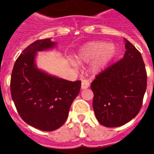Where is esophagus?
Returning <instances> with one entry per match:
<instances>
[{"mask_svg": "<svg viewBox=\"0 0 154 154\" xmlns=\"http://www.w3.org/2000/svg\"><path fill=\"white\" fill-rule=\"evenodd\" d=\"M89 81L88 80H83L81 83V88L82 89H86V88L89 87Z\"/></svg>", "mask_w": 154, "mask_h": 154, "instance_id": "obj_1", "label": "esophagus"}]
</instances>
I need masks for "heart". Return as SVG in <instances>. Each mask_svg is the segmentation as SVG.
<instances>
[{"label": "heart", "instance_id": "b5f03b06", "mask_svg": "<svg viewBox=\"0 0 154 154\" xmlns=\"http://www.w3.org/2000/svg\"><path fill=\"white\" fill-rule=\"evenodd\" d=\"M116 54V46L106 42H91L84 45L77 54L78 63H88L94 60L91 69L94 73L101 71Z\"/></svg>", "mask_w": 154, "mask_h": 154}]
</instances>
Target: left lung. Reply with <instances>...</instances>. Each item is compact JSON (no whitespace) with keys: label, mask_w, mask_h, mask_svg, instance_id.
Here are the masks:
<instances>
[{"label":"left lung","mask_w":154,"mask_h":154,"mask_svg":"<svg viewBox=\"0 0 154 154\" xmlns=\"http://www.w3.org/2000/svg\"><path fill=\"white\" fill-rule=\"evenodd\" d=\"M126 52L118 63L91 82L92 106L99 123L120 127L134 119L141 109L147 88V72L140 52L125 39Z\"/></svg>","instance_id":"left-lung-1"}]
</instances>
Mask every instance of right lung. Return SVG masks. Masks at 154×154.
Masks as SVG:
<instances>
[{
	"label": "right lung",
	"instance_id": "1",
	"mask_svg": "<svg viewBox=\"0 0 154 154\" xmlns=\"http://www.w3.org/2000/svg\"><path fill=\"white\" fill-rule=\"evenodd\" d=\"M55 46L51 38L32 42L18 57L11 75V95L18 114L29 125L43 131L57 130L66 122L81 87L80 80L68 81L36 67L37 52Z\"/></svg>",
	"mask_w": 154,
	"mask_h": 154
}]
</instances>
